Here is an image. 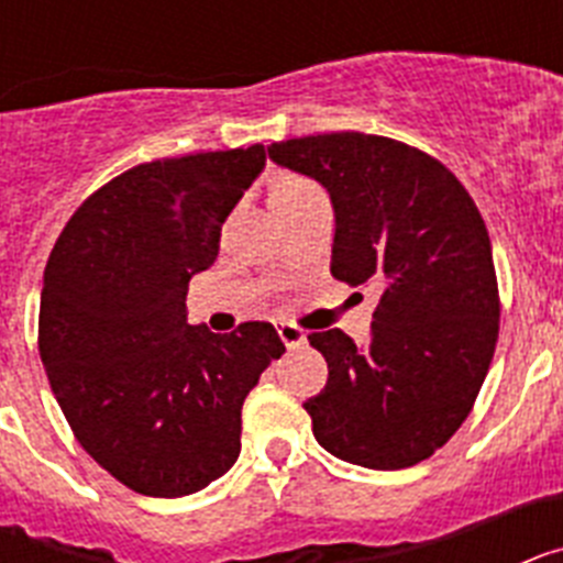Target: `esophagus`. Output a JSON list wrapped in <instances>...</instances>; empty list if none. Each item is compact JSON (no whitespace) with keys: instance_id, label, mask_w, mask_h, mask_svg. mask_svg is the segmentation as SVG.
Segmentation results:
<instances>
[{"instance_id":"1","label":"esophagus","mask_w":563,"mask_h":563,"mask_svg":"<svg viewBox=\"0 0 563 563\" xmlns=\"http://www.w3.org/2000/svg\"><path fill=\"white\" fill-rule=\"evenodd\" d=\"M278 330V338L285 341L287 350H296V346H305L307 343V332L301 330V327L290 324V321H282V324H276Z\"/></svg>"}]
</instances>
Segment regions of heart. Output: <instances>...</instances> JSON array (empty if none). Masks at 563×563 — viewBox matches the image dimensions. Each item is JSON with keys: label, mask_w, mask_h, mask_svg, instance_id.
Listing matches in <instances>:
<instances>
[{"label": "heart", "mask_w": 563, "mask_h": 563, "mask_svg": "<svg viewBox=\"0 0 563 563\" xmlns=\"http://www.w3.org/2000/svg\"><path fill=\"white\" fill-rule=\"evenodd\" d=\"M310 186L312 183L305 180V177H298V174H282V177L273 180V197H287V194L305 191Z\"/></svg>", "instance_id": "b5f03b06"}]
</instances>
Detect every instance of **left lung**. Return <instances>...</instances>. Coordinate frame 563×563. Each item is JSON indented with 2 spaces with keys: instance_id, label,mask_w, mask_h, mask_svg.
I'll use <instances>...</instances> for the list:
<instances>
[{
  "instance_id": "8db88e82",
  "label": "left lung",
  "mask_w": 563,
  "mask_h": 563,
  "mask_svg": "<svg viewBox=\"0 0 563 563\" xmlns=\"http://www.w3.org/2000/svg\"><path fill=\"white\" fill-rule=\"evenodd\" d=\"M267 152L330 191L332 276L380 290L366 346L343 330L310 335L330 369L305 402L312 434L375 471L429 460L474 409L499 338L479 208L437 157L380 134H310Z\"/></svg>"
}]
</instances>
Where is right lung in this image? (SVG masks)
<instances>
[{
	"mask_svg": "<svg viewBox=\"0 0 563 563\" xmlns=\"http://www.w3.org/2000/svg\"><path fill=\"white\" fill-rule=\"evenodd\" d=\"M265 146L163 157L118 174L69 217L44 267L38 355L69 429L103 471L157 499L197 494L242 449V402L285 343L267 321L186 324L194 273Z\"/></svg>",
	"mask_w": 563,
	"mask_h": 563,
	"instance_id": "add662e5",
	"label": "right lung"
}]
</instances>
